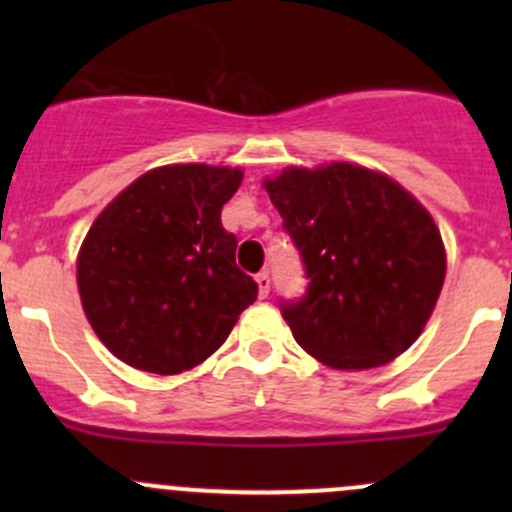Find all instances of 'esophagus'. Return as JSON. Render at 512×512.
<instances>
[{"instance_id":"obj_1","label":"esophagus","mask_w":512,"mask_h":512,"mask_svg":"<svg viewBox=\"0 0 512 512\" xmlns=\"http://www.w3.org/2000/svg\"><path fill=\"white\" fill-rule=\"evenodd\" d=\"M255 280H257V287H260V297L265 299L267 294H270V272H260Z\"/></svg>"}]
</instances>
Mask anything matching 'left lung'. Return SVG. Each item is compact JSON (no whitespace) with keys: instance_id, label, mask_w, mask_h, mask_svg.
Returning <instances> with one entry per match:
<instances>
[{"instance_id":"obj_1","label":"left lung","mask_w":512,"mask_h":512,"mask_svg":"<svg viewBox=\"0 0 512 512\" xmlns=\"http://www.w3.org/2000/svg\"><path fill=\"white\" fill-rule=\"evenodd\" d=\"M309 285L282 299L299 347L332 369H374L426 327L446 277L431 215L396 180L352 163L265 180Z\"/></svg>"}]
</instances>
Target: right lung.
<instances>
[{"label": "right lung", "mask_w": 512, "mask_h": 512, "mask_svg": "<svg viewBox=\"0 0 512 512\" xmlns=\"http://www.w3.org/2000/svg\"><path fill=\"white\" fill-rule=\"evenodd\" d=\"M240 168L163 165L133 180L91 225L76 280L103 344L151 374H180L208 359L257 299L235 265L237 237L220 210Z\"/></svg>", "instance_id": "1"}]
</instances>
